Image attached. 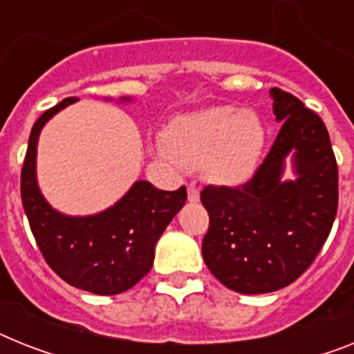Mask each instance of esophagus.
<instances>
[{"instance_id":"34e87169","label":"esophagus","mask_w":354,"mask_h":354,"mask_svg":"<svg viewBox=\"0 0 354 354\" xmlns=\"http://www.w3.org/2000/svg\"><path fill=\"white\" fill-rule=\"evenodd\" d=\"M198 197H201V192L195 184H188V201L189 203H198Z\"/></svg>"}]
</instances>
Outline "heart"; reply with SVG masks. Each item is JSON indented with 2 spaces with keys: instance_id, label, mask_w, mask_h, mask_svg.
<instances>
[{
  "instance_id": "heart-1",
  "label": "heart",
  "mask_w": 354,
  "mask_h": 354,
  "mask_svg": "<svg viewBox=\"0 0 354 354\" xmlns=\"http://www.w3.org/2000/svg\"><path fill=\"white\" fill-rule=\"evenodd\" d=\"M266 142L251 110L212 106L175 118L162 133V151L186 170H203L212 183L233 186L255 174Z\"/></svg>"
}]
</instances>
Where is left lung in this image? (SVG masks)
Segmentation results:
<instances>
[{
  "label": "left lung",
  "mask_w": 354,
  "mask_h": 354,
  "mask_svg": "<svg viewBox=\"0 0 354 354\" xmlns=\"http://www.w3.org/2000/svg\"><path fill=\"white\" fill-rule=\"evenodd\" d=\"M270 93L282 128L264 162L241 186L201 192L209 215L204 262L227 289L244 295L271 293L299 279L322 250L338 208L328 128L291 93ZM289 153L297 179L282 181Z\"/></svg>",
  "instance_id": "obj_1"
}]
</instances>
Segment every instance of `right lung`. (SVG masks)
I'll use <instances>...</instances> for the list:
<instances>
[{"instance_id":"right-lung-1","label":"right lung","mask_w":354,"mask_h":354,"mask_svg":"<svg viewBox=\"0 0 354 354\" xmlns=\"http://www.w3.org/2000/svg\"><path fill=\"white\" fill-rule=\"evenodd\" d=\"M75 101H61L32 127L21 170L23 208L46 264L61 279L90 293L119 295L151 270L157 241L188 195L184 186L165 192L137 180L118 203L95 215L70 217L52 208L37 186V141L46 121Z\"/></svg>"}]
</instances>
